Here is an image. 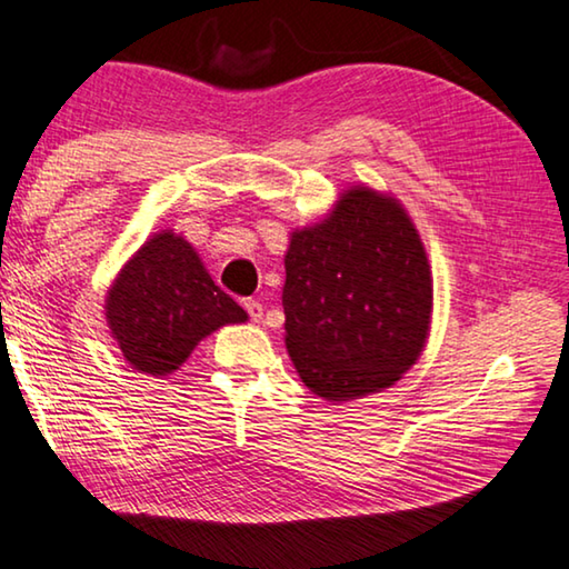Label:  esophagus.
<instances>
[{
    "mask_svg": "<svg viewBox=\"0 0 569 569\" xmlns=\"http://www.w3.org/2000/svg\"><path fill=\"white\" fill-rule=\"evenodd\" d=\"M244 310L249 312V318L254 320V322H262V318H264V307H262V302H257V300H244Z\"/></svg>",
    "mask_w": 569,
    "mask_h": 569,
    "instance_id": "34e87169",
    "label": "esophagus"
}]
</instances>
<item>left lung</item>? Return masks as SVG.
Wrapping results in <instances>:
<instances>
[{"label": "left lung", "mask_w": 569, "mask_h": 569, "mask_svg": "<svg viewBox=\"0 0 569 569\" xmlns=\"http://www.w3.org/2000/svg\"><path fill=\"white\" fill-rule=\"evenodd\" d=\"M284 346L302 383L356 400L400 380L426 348L433 279L403 203L352 186L284 254Z\"/></svg>", "instance_id": "1"}]
</instances>
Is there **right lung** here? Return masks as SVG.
Listing matches in <instances>:
<instances>
[{
  "mask_svg": "<svg viewBox=\"0 0 569 569\" xmlns=\"http://www.w3.org/2000/svg\"><path fill=\"white\" fill-rule=\"evenodd\" d=\"M106 320L130 366L169 376L207 335L247 322V312L213 284L197 249L166 229L118 272L106 297Z\"/></svg>",
  "mask_w": 569,
  "mask_h": 569,
  "instance_id": "obj_1",
  "label": "right lung"
}]
</instances>
